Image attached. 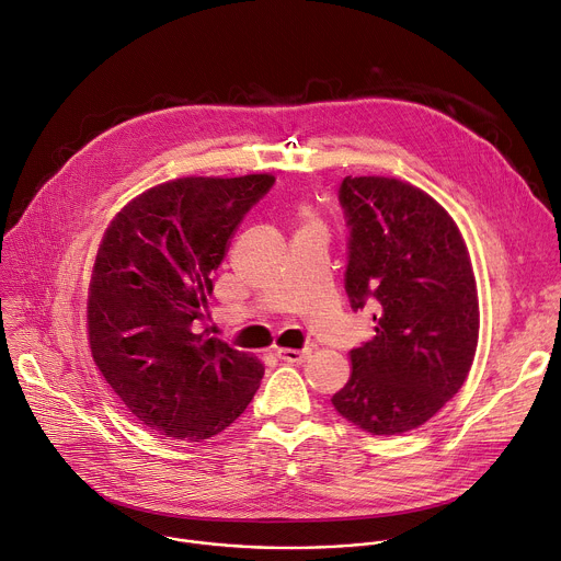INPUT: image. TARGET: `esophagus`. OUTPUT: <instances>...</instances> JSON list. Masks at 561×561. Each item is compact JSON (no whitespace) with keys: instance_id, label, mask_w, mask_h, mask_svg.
<instances>
[{"instance_id":"esophagus-1","label":"esophagus","mask_w":561,"mask_h":561,"mask_svg":"<svg viewBox=\"0 0 561 561\" xmlns=\"http://www.w3.org/2000/svg\"><path fill=\"white\" fill-rule=\"evenodd\" d=\"M277 355L284 363H304L311 355V348H277Z\"/></svg>"}]
</instances>
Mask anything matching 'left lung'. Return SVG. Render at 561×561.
Masks as SVG:
<instances>
[{"label": "left lung", "instance_id": "8db88e82", "mask_svg": "<svg viewBox=\"0 0 561 561\" xmlns=\"http://www.w3.org/2000/svg\"><path fill=\"white\" fill-rule=\"evenodd\" d=\"M344 288L353 311L376 304V335L351 348L335 412L374 436L427 423L463 387L479 342L470 254L423 190L387 176H344Z\"/></svg>", "mask_w": 561, "mask_h": 561}]
</instances>
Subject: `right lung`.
<instances>
[{"label": "right lung", "mask_w": 561, "mask_h": 561, "mask_svg": "<svg viewBox=\"0 0 561 561\" xmlns=\"http://www.w3.org/2000/svg\"><path fill=\"white\" fill-rule=\"evenodd\" d=\"M271 174L187 176L151 187L118 213L100 243L89 288L93 363L157 434L198 443L230 427L264 367L226 340L198 333L213 275Z\"/></svg>", "instance_id": "1"}]
</instances>
